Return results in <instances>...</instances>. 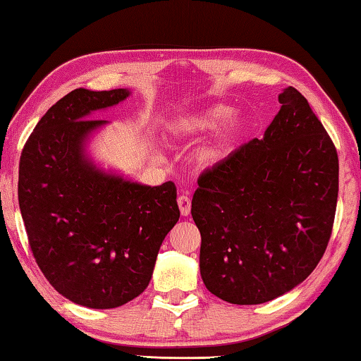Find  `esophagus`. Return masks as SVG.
Listing matches in <instances>:
<instances>
[{
	"label": "esophagus",
	"instance_id": "esophagus-1",
	"mask_svg": "<svg viewBox=\"0 0 361 361\" xmlns=\"http://www.w3.org/2000/svg\"><path fill=\"white\" fill-rule=\"evenodd\" d=\"M178 207L183 216H188L191 214V199L188 196H180L178 197Z\"/></svg>",
	"mask_w": 361,
	"mask_h": 361
}]
</instances>
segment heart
Here are the masks:
<instances>
[{"mask_svg": "<svg viewBox=\"0 0 361 361\" xmlns=\"http://www.w3.org/2000/svg\"><path fill=\"white\" fill-rule=\"evenodd\" d=\"M231 109L225 106H216L212 107L209 111L191 114V116H185L180 118H175V122L171 123L170 133L175 140H188V138H196V136L204 135L205 131L215 128L216 125L223 120H226L231 116ZM238 128L231 127L223 133L214 145L209 146L201 154L202 162H215L216 159L221 157V154L226 151V147L231 145V140Z\"/></svg>", "mask_w": 361, "mask_h": 361, "instance_id": "1", "label": "heart"}]
</instances>
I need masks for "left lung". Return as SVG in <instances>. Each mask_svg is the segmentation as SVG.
Returning <instances> with one entry per match:
<instances>
[{
  "label": "left lung",
  "mask_w": 361,
  "mask_h": 361,
  "mask_svg": "<svg viewBox=\"0 0 361 361\" xmlns=\"http://www.w3.org/2000/svg\"><path fill=\"white\" fill-rule=\"evenodd\" d=\"M262 140L199 176L191 215L212 294L257 305L289 293L322 260L333 233L339 159L308 101L289 87Z\"/></svg>",
  "instance_id": "8db88e82"
}]
</instances>
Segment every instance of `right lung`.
Listing matches in <instances>:
<instances>
[{
	"instance_id": "right-lung-1",
	"label": "right lung",
	"mask_w": 361,
	"mask_h": 361,
	"mask_svg": "<svg viewBox=\"0 0 361 361\" xmlns=\"http://www.w3.org/2000/svg\"><path fill=\"white\" fill-rule=\"evenodd\" d=\"M128 94L123 88L71 91L42 117L20 154L17 194L37 265L57 293L90 308L138 297L180 219L173 181L138 185L83 156V141L106 123L90 114Z\"/></svg>"
}]
</instances>
